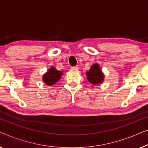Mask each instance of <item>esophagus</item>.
I'll list each match as a JSON object with an SVG mask.
<instances>
[{"instance_id": "obj_1", "label": "esophagus", "mask_w": 148, "mask_h": 148, "mask_svg": "<svg viewBox=\"0 0 148 148\" xmlns=\"http://www.w3.org/2000/svg\"><path fill=\"white\" fill-rule=\"evenodd\" d=\"M78 66H71V69H77Z\"/></svg>"}]
</instances>
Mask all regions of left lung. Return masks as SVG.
I'll use <instances>...</instances> for the list:
<instances>
[{
    "label": "left lung",
    "mask_w": 148,
    "mask_h": 148,
    "mask_svg": "<svg viewBox=\"0 0 148 148\" xmlns=\"http://www.w3.org/2000/svg\"><path fill=\"white\" fill-rule=\"evenodd\" d=\"M86 74L88 75V81L92 84L97 85L100 84L104 79V75L98 64L92 65L90 71L87 72Z\"/></svg>",
    "instance_id": "8db88e82"
}]
</instances>
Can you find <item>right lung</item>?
<instances>
[{
	"label": "right lung",
	"mask_w": 148,
	"mask_h": 148,
	"mask_svg": "<svg viewBox=\"0 0 148 148\" xmlns=\"http://www.w3.org/2000/svg\"><path fill=\"white\" fill-rule=\"evenodd\" d=\"M62 74V71L56 70L54 67H51L46 73L44 75L43 81L48 86H53L59 80Z\"/></svg>",
	"instance_id": "1"
}]
</instances>
